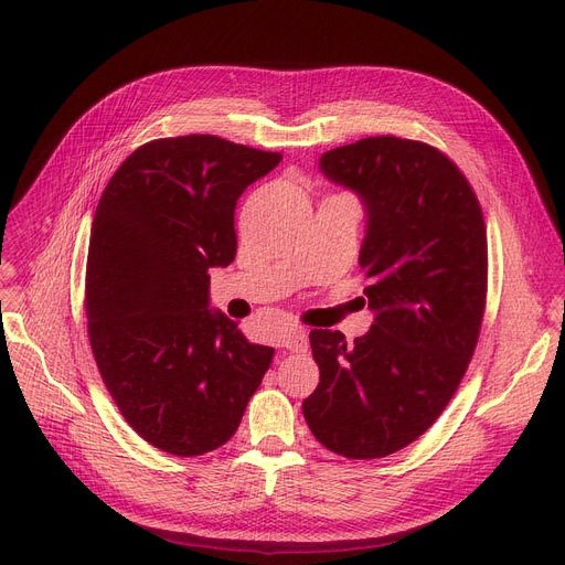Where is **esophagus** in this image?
<instances>
[{
	"mask_svg": "<svg viewBox=\"0 0 565 565\" xmlns=\"http://www.w3.org/2000/svg\"><path fill=\"white\" fill-rule=\"evenodd\" d=\"M281 348L290 350V352H305L309 348V337H307V330L305 328H288L281 337Z\"/></svg>",
	"mask_w": 565,
	"mask_h": 565,
	"instance_id": "34e87169",
	"label": "esophagus"
}]
</instances>
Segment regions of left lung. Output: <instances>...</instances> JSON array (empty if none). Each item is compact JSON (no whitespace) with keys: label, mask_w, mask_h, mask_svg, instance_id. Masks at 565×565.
<instances>
[{"label":"left lung","mask_w":565,"mask_h":565,"mask_svg":"<svg viewBox=\"0 0 565 565\" xmlns=\"http://www.w3.org/2000/svg\"><path fill=\"white\" fill-rule=\"evenodd\" d=\"M318 167L364 205L360 267L375 318L354 343L332 330L309 334L320 382L302 412L330 451L384 458L433 426L477 348L483 213L460 169L422 141L369 137L322 153Z\"/></svg>","instance_id":"obj_1"}]
</instances>
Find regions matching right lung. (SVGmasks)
<instances>
[{
	"instance_id": "right-lung-1",
	"label": "right lung",
	"mask_w": 565,
	"mask_h": 565,
	"mask_svg": "<svg viewBox=\"0 0 565 565\" xmlns=\"http://www.w3.org/2000/svg\"><path fill=\"white\" fill-rule=\"evenodd\" d=\"M279 153L215 135L148 141L116 169L86 258L88 341L107 392L156 449L192 458L241 426L275 350L211 309L241 194Z\"/></svg>"
}]
</instances>
